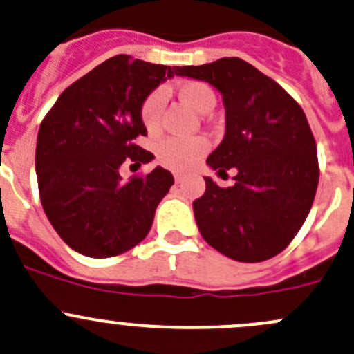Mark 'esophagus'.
Returning a JSON list of instances; mask_svg holds the SVG:
<instances>
[{"label":"esophagus","instance_id":"34e87169","mask_svg":"<svg viewBox=\"0 0 354 354\" xmlns=\"http://www.w3.org/2000/svg\"><path fill=\"white\" fill-rule=\"evenodd\" d=\"M183 180H185V178L181 176V174H174V181H176V185L183 183Z\"/></svg>","mask_w":354,"mask_h":354}]
</instances>
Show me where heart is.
<instances>
[{
	"label": "heart",
	"instance_id": "heart-1",
	"mask_svg": "<svg viewBox=\"0 0 354 354\" xmlns=\"http://www.w3.org/2000/svg\"><path fill=\"white\" fill-rule=\"evenodd\" d=\"M178 94L187 104L198 113L205 114L216 106L217 99L212 88L203 82L197 80H185L178 85ZM164 102H166V94L162 88L152 91L147 97L144 99L140 106V118L144 127L149 131H156L160 124L162 118ZM209 151V142L205 138H181L169 137L164 138L157 144V159L162 166L169 167L174 171H188L198 162V159Z\"/></svg>",
	"mask_w": 354,
	"mask_h": 354
}]
</instances>
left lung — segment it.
<instances>
[{"instance_id":"1","label":"left lung","mask_w":354,"mask_h":354,"mask_svg":"<svg viewBox=\"0 0 354 354\" xmlns=\"http://www.w3.org/2000/svg\"><path fill=\"white\" fill-rule=\"evenodd\" d=\"M176 75L223 94L226 135L207 164L238 171L227 188L205 178V194L194 202L200 234L238 262L272 259L298 234L319 185L317 144L301 106L240 58L176 66Z\"/></svg>"}]
</instances>
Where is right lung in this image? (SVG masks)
Masks as SVG:
<instances>
[{"mask_svg": "<svg viewBox=\"0 0 354 354\" xmlns=\"http://www.w3.org/2000/svg\"><path fill=\"white\" fill-rule=\"evenodd\" d=\"M176 66L118 55L66 87L42 120L35 147L39 197L49 223L82 255L108 259L149 234L159 202L174 178L157 166L123 181V164L154 154L135 144L147 135L144 99Z\"/></svg>", "mask_w": 354, "mask_h": 354, "instance_id": "right-lung-1", "label": "right lung"}]
</instances>
